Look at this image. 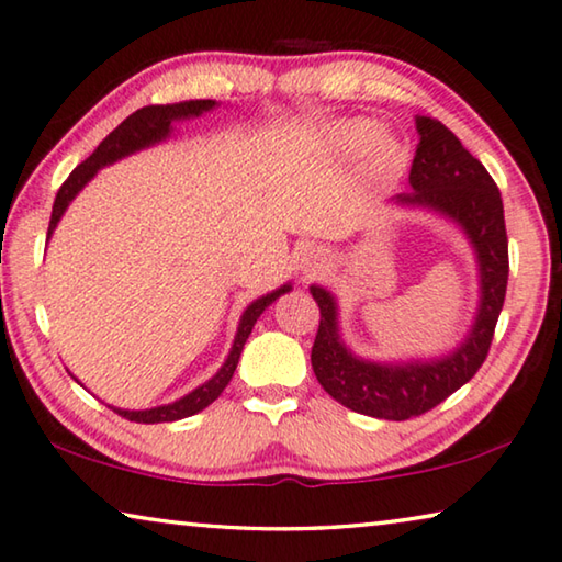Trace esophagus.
Returning a JSON list of instances; mask_svg holds the SVG:
<instances>
[{
	"instance_id": "obj_1",
	"label": "esophagus",
	"mask_w": 562,
	"mask_h": 562,
	"mask_svg": "<svg viewBox=\"0 0 562 562\" xmlns=\"http://www.w3.org/2000/svg\"><path fill=\"white\" fill-rule=\"evenodd\" d=\"M324 266V254L316 251V248H308V251L304 254V258H301V271L304 273H314Z\"/></svg>"
}]
</instances>
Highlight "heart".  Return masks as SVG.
Wrapping results in <instances>:
<instances>
[{"label": "heart", "instance_id": "1", "mask_svg": "<svg viewBox=\"0 0 562 562\" xmlns=\"http://www.w3.org/2000/svg\"><path fill=\"white\" fill-rule=\"evenodd\" d=\"M376 127L367 123V120H347V123H339L331 127L329 140L336 150L353 153L361 150L367 143L374 139ZM404 166V150L392 140H375L369 145L364 168L371 178L376 180H390Z\"/></svg>", "mask_w": 562, "mask_h": 562}]
</instances>
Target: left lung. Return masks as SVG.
<instances>
[{
    "instance_id": "1",
    "label": "left lung",
    "mask_w": 562,
    "mask_h": 562,
    "mask_svg": "<svg viewBox=\"0 0 562 562\" xmlns=\"http://www.w3.org/2000/svg\"><path fill=\"white\" fill-rule=\"evenodd\" d=\"M419 145L409 170V193L392 201L404 209H427L454 221L474 248L480 271V306L460 347L439 359L369 361L347 349L339 336V306L329 291L311 286L322 322L311 347L318 384L351 412L404 422L435 409L477 374L485 361L499 311L505 304L507 231L503 198L485 166L464 150L450 127L435 117H417Z\"/></svg>"
}]
</instances>
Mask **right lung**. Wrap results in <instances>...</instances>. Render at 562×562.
I'll use <instances>...</instances> for the list:
<instances>
[{"instance_id": "1", "label": "right lung", "mask_w": 562, "mask_h": 562, "mask_svg": "<svg viewBox=\"0 0 562 562\" xmlns=\"http://www.w3.org/2000/svg\"><path fill=\"white\" fill-rule=\"evenodd\" d=\"M215 105H218L215 100H186V102H172V105L140 108V110H135L131 117H125L123 123H120L115 131H112L105 140L98 145V150H94L88 160H82L80 166L70 172V178H67L63 188L57 191L55 205H52L47 238L52 236V231L57 228V223L65 215L67 205L72 203V198L80 193L94 176H98L100 168L110 166V162H117L120 158H125V155H133L137 150L150 148V145H155V143L166 140L172 131V125L180 123V120H191V117L203 115V112L213 110ZM286 291H291V283H286V286L276 289L271 293H266V296H261V299H256L254 304L244 311L228 359L223 361V367L218 371H215V376H211L209 382L198 386V390H193L186 396H180L178 402L162 404V407H153V409L112 407V412H117L120 417H125L131 422H137V425H158V422H176V419L193 417V414L209 407V404L218 400L221 392L228 386L233 371H236V364L240 359V351H244V344L248 339V334H251V329H254L256 318L261 316L263 311L269 308L276 299L283 296Z\"/></svg>"}]
</instances>
